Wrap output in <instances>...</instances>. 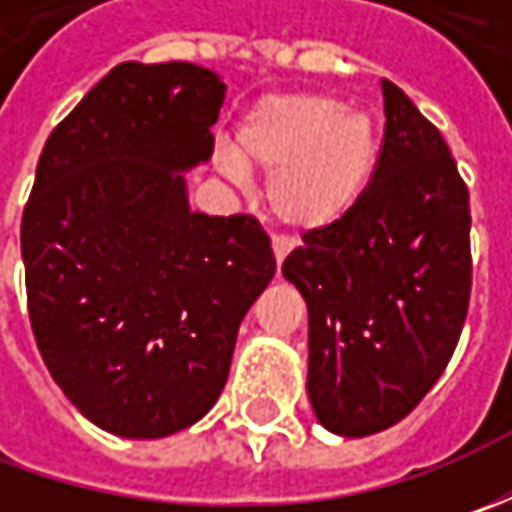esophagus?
<instances>
[{
  "label": "esophagus",
  "instance_id": "1",
  "mask_svg": "<svg viewBox=\"0 0 512 512\" xmlns=\"http://www.w3.org/2000/svg\"><path fill=\"white\" fill-rule=\"evenodd\" d=\"M287 253H290V242H287V239H273V259H276V265L282 267V262L287 259Z\"/></svg>",
  "mask_w": 512,
  "mask_h": 512
}]
</instances>
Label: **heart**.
<instances>
[{"instance_id": "b5f03b06", "label": "heart", "mask_w": 512, "mask_h": 512, "mask_svg": "<svg viewBox=\"0 0 512 512\" xmlns=\"http://www.w3.org/2000/svg\"><path fill=\"white\" fill-rule=\"evenodd\" d=\"M216 168L227 179L267 173L270 213L296 233H322L344 222L373 182L379 128L327 93H276L247 110Z\"/></svg>"}]
</instances>
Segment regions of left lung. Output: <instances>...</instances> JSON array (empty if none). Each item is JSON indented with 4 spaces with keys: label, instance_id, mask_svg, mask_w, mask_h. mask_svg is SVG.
<instances>
[{
    "label": "left lung",
    "instance_id": "1",
    "mask_svg": "<svg viewBox=\"0 0 512 512\" xmlns=\"http://www.w3.org/2000/svg\"><path fill=\"white\" fill-rule=\"evenodd\" d=\"M384 145L356 210L307 233L282 276L307 305V396L347 439L382 433L439 382L470 302V196L442 133L382 79Z\"/></svg>",
    "mask_w": 512,
    "mask_h": 512
}]
</instances>
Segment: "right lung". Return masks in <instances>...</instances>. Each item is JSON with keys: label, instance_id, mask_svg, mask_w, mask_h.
I'll list each match as a JSON object with an SVG mask.
<instances>
[{"label": "right lung", "instance_id": "obj_1", "mask_svg": "<svg viewBox=\"0 0 512 512\" xmlns=\"http://www.w3.org/2000/svg\"><path fill=\"white\" fill-rule=\"evenodd\" d=\"M227 85L190 62H122L48 136L22 213L30 327L73 407L165 439L222 396L276 259L250 216L190 210Z\"/></svg>", "mask_w": 512, "mask_h": 512}]
</instances>
